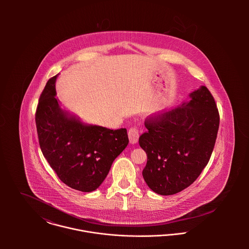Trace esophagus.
I'll use <instances>...</instances> for the list:
<instances>
[{
    "mask_svg": "<svg viewBox=\"0 0 249 249\" xmlns=\"http://www.w3.org/2000/svg\"><path fill=\"white\" fill-rule=\"evenodd\" d=\"M128 138H129V142L131 143H136L139 140V130L137 127H131L128 130Z\"/></svg>",
    "mask_w": 249,
    "mask_h": 249,
    "instance_id": "34e87169",
    "label": "esophagus"
}]
</instances>
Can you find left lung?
<instances>
[{"mask_svg": "<svg viewBox=\"0 0 249 249\" xmlns=\"http://www.w3.org/2000/svg\"><path fill=\"white\" fill-rule=\"evenodd\" d=\"M189 96L178 108L146 120L147 131L139 138L147 155L142 178L158 195H175L193 184L213 152L219 125L213 96L205 86Z\"/></svg>", "mask_w": 249, "mask_h": 249, "instance_id": "left-lung-1", "label": "left lung"}]
</instances>
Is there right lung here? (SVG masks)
I'll return each mask as SVG.
<instances>
[{
  "instance_id": "add662e5",
  "label": "right lung",
  "mask_w": 249,
  "mask_h": 249,
  "mask_svg": "<svg viewBox=\"0 0 249 249\" xmlns=\"http://www.w3.org/2000/svg\"><path fill=\"white\" fill-rule=\"evenodd\" d=\"M50 78L39 98L36 114L39 144L59 179L71 189L93 192L110 171L113 161L128 144L125 128L108 129L88 124L63 110Z\"/></svg>"
}]
</instances>
